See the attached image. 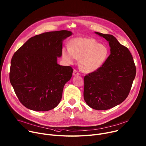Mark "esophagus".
Segmentation results:
<instances>
[{"label": "esophagus", "mask_w": 146, "mask_h": 146, "mask_svg": "<svg viewBox=\"0 0 146 146\" xmlns=\"http://www.w3.org/2000/svg\"><path fill=\"white\" fill-rule=\"evenodd\" d=\"M73 76H77V75H79V73L77 72V71L76 70H73Z\"/></svg>", "instance_id": "esophagus-1"}]
</instances>
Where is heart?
Instances as JSON below:
<instances>
[{"mask_svg": "<svg viewBox=\"0 0 146 146\" xmlns=\"http://www.w3.org/2000/svg\"><path fill=\"white\" fill-rule=\"evenodd\" d=\"M62 55L69 64L76 58L80 59V66L83 72L91 73L100 68L109 56L108 48L92 38L77 37L73 39L69 48L62 49Z\"/></svg>", "mask_w": 146, "mask_h": 146, "instance_id": "heart-1", "label": "heart"}]
</instances>
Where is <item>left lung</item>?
Returning <instances> with one entry per match:
<instances>
[{
	"label": "left lung",
	"mask_w": 146,
	"mask_h": 146,
	"mask_svg": "<svg viewBox=\"0 0 146 146\" xmlns=\"http://www.w3.org/2000/svg\"><path fill=\"white\" fill-rule=\"evenodd\" d=\"M95 33L108 41L110 55L100 68L84 77V99L90 108L105 110L126 99L136 69L129 50L114 36L97 32Z\"/></svg>",
	"instance_id": "left-lung-1"
}]
</instances>
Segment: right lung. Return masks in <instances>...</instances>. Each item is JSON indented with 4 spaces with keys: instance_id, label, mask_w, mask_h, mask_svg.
<instances>
[{
    "instance_id": "add662e5",
    "label": "right lung",
    "mask_w": 146,
    "mask_h": 146,
    "mask_svg": "<svg viewBox=\"0 0 146 146\" xmlns=\"http://www.w3.org/2000/svg\"><path fill=\"white\" fill-rule=\"evenodd\" d=\"M72 34L63 30L36 35L14 53L10 81L20 102L27 108L46 111L58 105L73 69L59 65L57 58L62 56L63 41Z\"/></svg>"
}]
</instances>
